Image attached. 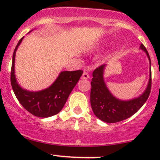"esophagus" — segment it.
<instances>
[{
    "instance_id": "1",
    "label": "esophagus",
    "mask_w": 160,
    "mask_h": 160,
    "mask_svg": "<svg viewBox=\"0 0 160 160\" xmlns=\"http://www.w3.org/2000/svg\"><path fill=\"white\" fill-rule=\"evenodd\" d=\"M81 78L83 79V80H88V79L90 78V76H89V74H88V72H83V75H82Z\"/></svg>"
}]
</instances>
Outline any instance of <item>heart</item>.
<instances>
[{"label": "heart", "instance_id": "b5f03b06", "mask_svg": "<svg viewBox=\"0 0 160 160\" xmlns=\"http://www.w3.org/2000/svg\"><path fill=\"white\" fill-rule=\"evenodd\" d=\"M100 46H101V45H99V44L95 45L94 46H93V49H99Z\"/></svg>", "mask_w": 160, "mask_h": 160}]
</instances>
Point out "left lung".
I'll return each instance as SVG.
<instances>
[{"label": "left lung", "mask_w": 160, "mask_h": 160, "mask_svg": "<svg viewBox=\"0 0 160 160\" xmlns=\"http://www.w3.org/2000/svg\"><path fill=\"white\" fill-rule=\"evenodd\" d=\"M149 61V79L147 87L141 95L130 100H121L114 97L104 81L106 65L101 66L93 71L90 90V104L97 118L107 123H115L128 118L137 112L146 103L149 96L152 84L151 60L146 47L141 44Z\"/></svg>", "instance_id": "obj_1"}]
</instances>
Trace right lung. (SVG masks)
I'll use <instances>...</instances> for the list:
<instances>
[{"label": "right lung", "instance_id": "right-lung-1", "mask_svg": "<svg viewBox=\"0 0 160 160\" xmlns=\"http://www.w3.org/2000/svg\"><path fill=\"white\" fill-rule=\"evenodd\" d=\"M23 38L24 37H22L19 40L13 53L11 72V87L20 104L28 112L36 117H51L62 110L70 93L83 74V71H62L49 88L42 90L30 91L24 89L18 83L14 71L16 51Z\"/></svg>", "mask_w": 160, "mask_h": 160}]
</instances>
